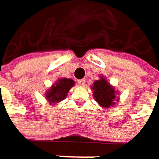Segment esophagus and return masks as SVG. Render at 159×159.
<instances>
[{
  "label": "esophagus",
  "mask_w": 159,
  "mask_h": 159,
  "mask_svg": "<svg viewBox=\"0 0 159 159\" xmlns=\"http://www.w3.org/2000/svg\"><path fill=\"white\" fill-rule=\"evenodd\" d=\"M84 83H85V80L84 79H81L77 81V84H79L80 86H83V85L84 84Z\"/></svg>",
  "instance_id": "34e87169"
}]
</instances>
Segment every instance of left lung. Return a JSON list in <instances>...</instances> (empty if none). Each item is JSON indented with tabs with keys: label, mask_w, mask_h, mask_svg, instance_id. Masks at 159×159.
Instances as JSON below:
<instances>
[{
	"label": "left lung",
	"mask_w": 159,
	"mask_h": 159,
	"mask_svg": "<svg viewBox=\"0 0 159 159\" xmlns=\"http://www.w3.org/2000/svg\"><path fill=\"white\" fill-rule=\"evenodd\" d=\"M93 89V95L94 100L101 106V107L109 108L115 105V99L119 97L116 96V92L115 87H113L104 76H101L100 79L94 82V84L91 86Z\"/></svg>",
	"instance_id": "obj_1"
}]
</instances>
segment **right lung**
Instances as JSON below:
<instances>
[{
  "label": "right lung",
  "mask_w": 159,
  "mask_h": 159,
  "mask_svg": "<svg viewBox=\"0 0 159 159\" xmlns=\"http://www.w3.org/2000/svg\"><path fill=\"white\" fill-rule=\"evenodd\" d=\"M75 85V81L68 78L58 79L45 93V98L51 105L64 100L68 94L69 90Z\"/></svg>",
  "instance_id": "right-lung-1"
}]
</instances>
